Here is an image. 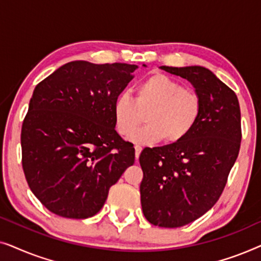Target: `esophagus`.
Here are the masks:
<instances>
[{
  "label": "esophagus",
  "instance_id": "obj_1",
  "mask_svg": "<svg viewBox=\"0 0 261 261\" xmlns=\"http://www.w3.org/2000/svg\"><path fill=\"white\" fill-rule=\"evenodd\" d=\"M141 151H142V147H141V146H139V145L135 146V158H137V160L139 159V156H140V153H141Z\"/></svg>",
  "mask_w": 261,
  "mask_h": 261
}]
</instances>
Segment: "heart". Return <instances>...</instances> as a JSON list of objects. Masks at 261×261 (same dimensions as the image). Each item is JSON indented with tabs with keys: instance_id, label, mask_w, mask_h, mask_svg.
<instances>
[{
	"instance_id": "obj_1",
	"label": "heart",
	"mask_w": 261,
	"mask_h": 261,
	"mask_svg": "<svg viewBox=\"0 0 261 261\" xmlns=\"http://www.w3.org/2000/svg\"><path fill=\"white\" fill-rule=\"evenodd\" d=\"M146 114L144 128L132 141L153 145L164 141L177 144L194 130L202 114V99L192 89L164 73H154L138 85L135 98L121 94L113 106L117 133L129 137L140 126Z\"/></svg>"
}]
</instances>
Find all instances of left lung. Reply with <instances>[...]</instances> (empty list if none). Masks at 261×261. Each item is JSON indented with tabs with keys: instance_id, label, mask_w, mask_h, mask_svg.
<instances>
[{
	"instance_id": "8db88e82",
	"label": "left lung",
	"mask_w": 261,
	"mask_h": 261,
	"mask_svg": "<svg viewBox=\"0 0 261 261\" xmlns=\"http://www.w3.org/2000/svg\"><path fill=\"white\" fill-rule=\"evenodd\" d=\"M187 80L202 99V114L184 140L145 148L140 162L142 213L158 227L177 228L210 210L226 187L241 142L235 92L203 66H160Z\"/></svg>"
}]
</instances>
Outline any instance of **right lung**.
I'll return each instance as SVG.
<instances>
[{
  "mask_svg": "<svg viewBox=\"0 0 261 261\" xmlns=\"http://www.w3.org/2000/svg\"><path fill=\"white\" fill-rule=\"evenodd\" d=\"M137 67L76 60L35 87L21 130L22 167L32 192L56 215H96L134 164L133 144L115 130L113 106Z\"/></svg>",
  "mask_w": 261,
  "mask_h": 261,
  "instance_id": "add662e5",
  "label": "right lung"
}]
</instances>
